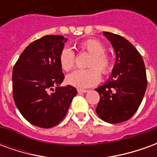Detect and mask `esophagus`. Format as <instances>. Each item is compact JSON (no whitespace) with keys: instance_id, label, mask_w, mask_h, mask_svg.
Returning <instances> with one entry per match:
<instances>
[{"instance_id":"esophagus-1","label":"esophagus","mask_w":157,"mask_h":157,"mask_svg":"<svg viewBox=\"0 0 157 157\" xmlns=\"http://www.w3.org/2000/svg\"><path fill=\"white\" fill-rule=\"evenodd\" d=\"M77 92H78V93H86V92H88V90H86V89L78 88V89H77Z\"/></svg>"}]
</instances>
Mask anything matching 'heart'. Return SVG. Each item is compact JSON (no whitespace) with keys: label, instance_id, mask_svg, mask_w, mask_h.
Returning <instances> with one entry per match:
<instances>
[{"label":"heart","instance_id":"1","mask_svg":"<svg viewBox=\"0 0 157 157\" xmlns=\"http://www.w3.org/2000/svg\"><path fill=\"white\" fill-rule=\"evenodd\" d=\"M79 48L82 51L91 55L86 70H77L67 76L69 84L80 87L86 88L97 85L101 80V74H108L112 68V59L105 53L106 48L102 42L98 39H89L79 44ZM59 65L65 71H70L75 67V55L71 48H65L59 55Z\"/></svg>","mask_w":157,"mask_h":157}]
</instances>
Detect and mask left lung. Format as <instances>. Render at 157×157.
<instances>
[{"label":"left lung","instance_id":"left-lung-1","mask_svg":"<svg viewBox=\"0 0 157 157\" xmlns=\"http://www.w3.org/2000/svg\"><path fill=\"white\" fill-rule=\"evenodd\" d=\"M103 35L114 48L116 61L112 76L96 88L100 95L96 112L103 121L118 124L128 120L141 103L147 86L145 66L130 42L112 33Z\"/></svg>","mask_w":157,"mask_h":157}]
</instances>
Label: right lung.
Masks as SVG:
<instances>
[{
  "label": "right lung",
  "mask_w": 157,
  "mask_h": 157,
  "mask_svg": "<svg viewBox=\"0 0 157 157\" xmlns=\"http://www.w3.org/2000/svg\"><path fill=\"white\" fill-rule=\"evenodd\" d=\"M67 39L47 35L31 43L12 71L13 99L26 120L40 128H52L67 113L77 94L72 86H59L65 78L59 55Z\"/></svg>",
  "instance_id": "1"
}]
</instances>
